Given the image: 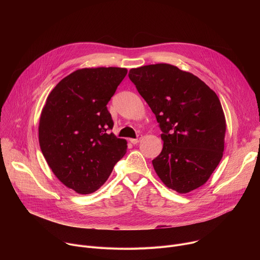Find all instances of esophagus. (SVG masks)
<instances>
[{
  "label": "esophagus",
  "mask_w": 260,
  "mask_h": 260,
  "mask_svg": "<svg viewBox=\"0 0 260 260\" xmlns=\"http://www.w3.org/2000/svg\"><path fill=\"white\" fill-rule=\"evenodd\" d=\"M142 138H143L142 135H139L137 139H131L129 141H131V143H133V144H137V143H139V142L142 140Z\"/></svg>",
  "instance_id": "34e87169"
}]
</instances>
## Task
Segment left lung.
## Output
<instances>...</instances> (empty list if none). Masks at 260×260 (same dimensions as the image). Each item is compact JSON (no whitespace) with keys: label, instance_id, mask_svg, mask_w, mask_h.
Instances as JSON below:
<instances>
[{"label":"left lung","instance_id":"left-lung-1","mask_svg":"<svg viewBox=\"0 0 260 260\" xmlns=\"http://www.w3.org/2000/svg\"><path fill=\"white\" fill-rule=\"evenodd\" d=\"M128 77L162 132V150L152 160L156 174L179 193L199 188L224 150L226 123L217 94L193 74L169 63L132 69Z\"/></svg>","mask_w":260,"mask_h":260}]
</instances>
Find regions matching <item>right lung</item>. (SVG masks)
Masks as SVG:
<instances>
[{
	"mask_svg": "<svg viewBox=\"0 0 260 260\" xmlns=\"http://www.w3.org/2000/svg\"><path fill=\"white\" fill-rule=\"evenodd\" d=\"M124 68H85L49 93L39 123L41 151L57 179L80 194L98 190L126 152V141L109 133L107 104L125 77Z\"/></svg>",
	"mask_w": 260,
	"mask_h": 260,
	"instance_id": "add662e5",
	"label": "right lung"
}]
</instances>
